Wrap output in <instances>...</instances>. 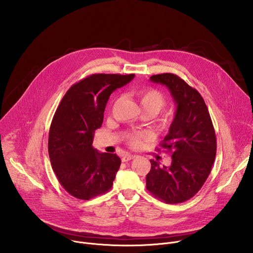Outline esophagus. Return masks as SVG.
<instances>
[{
  "instance_id": "34e87169",
  "label": "esophagus",
  "mask_w": 253,
  "mask_h": 253,
  "mask_svg": "<svg viewBox=\"0 0 253 253\" xmlns=\"http://www.w3.org/2000/svg\"><path fill=\"white\" fill-rule=\"evenodd\" d=\"M133 158H135V155H133V154H128V153H126V154H124V155L122 156V162H128V161L132 160Z\"/></svg>"
}]
</instances>
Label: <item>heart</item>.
Wrapping results in <instances>:
<instances>
[{"label":"heart","instance_id":"heart-1","mask_svg":"<svg viewBox=\"0 0 253 253\" xmlns=\"http://www.w3.org/2000/svg\"><path fill=\"white\" fill-rule=\"evenodd\" d=\"M136 99L139 102L143 112H150L153 115L157 114L166 103L165 95L156 88H147L136 93ZM143 134L139 132L130 133L126 136L129 145L135 147L141 143Z\"/></svg>","mask_w":253,"mask_h":253}]
</instances>
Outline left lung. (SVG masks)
<instances>
[{"instance_id": "left-lung-1", "label": "left lung", "mask_w": 253, "mask_h": 253, "mask_svg": "<svg viewBox=\"0 0 253 253\" xmlns=\"http://www.w3.org/2000/svg\"><path fill=\"white\" fill-rule=\"evenodd\" d=\"M150 80L165 85L176 105L174 120L160 147L172 154L170 166L150 160L146 188L168 204L192 198L210 174L216 155V136L207 106L200 93L172 73L153 75Z\"/></svg>"}]
</instances>
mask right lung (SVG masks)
Returning a JSON list of instances; mask_svg holds the SVG:
<instances>
[{
	"instance_id": "1",
	"label": "right lung",
	"mask_w": 253,
	"mask_h": 253,
	"mask_svg": "<svg viewBox=\"0 0 253 253\" xmlns=\"http://www.w3.org/2000/svg\"><path fill=\"white\" fill-rule=\"evenodd\" d=\"M134 74H92L72 86L53 117L48 150L60 184L72 196L89 200L109 191L121 159L93 148L94 133L102 125L111 93Z\"/></svg>"
}]
</instances>
